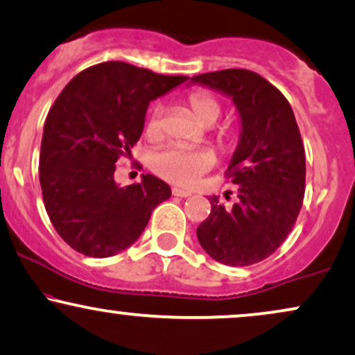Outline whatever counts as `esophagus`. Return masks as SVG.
I'll use <instances>...</instances> for the list:
<instances>
[{"instance_id": "34e87169", "label": "esophagus", "mask_w": 355, "mask_h": 355, "mask_svg": "<svg viewBox=\"0 0 355 355\" xmlns=\"http://www.w3.org/2000/svg\"><path fill=\"white\" fill-rule=\"evenodd\" d=\"M172 193L175 196H180V198H187V196H191V191L183 190V189H177V187H175V189L172 190Z\"/></svg>"}]
</instances>
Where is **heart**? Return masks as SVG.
<instances>
[{"mask_svg":"<svg viewBox=\"0 0 355 355\" xmlns=\"http://www.w3.org/2000/svg\"><path fill=\"white\" fill-rule=\"evenodd\" d=\"M189 104L196 121L203 125H211L218 121L221 107L218 101L205 92L191 94ZM147 134L159 137L162 134V109H153L147 122ZM215 165V157L210 150H189V148L170 145L155 152L152 157V166L165 180L178 185H195L203 173Z\"/></svg>","mask_w":355,"mask_h":355,"instance_id":"obj_1","label":"heart"}]
</instances>
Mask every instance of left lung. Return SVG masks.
Segmentation results:
<instances>
[{
  "instance_id": "8db88e82",
  "label": "left lung",
  "mask_w": 355,
  "mask_h": 355,
  "mask_svg": "<svg viewBox=\"0 0 355 355\" xmlns=\"http://www.w3.org/2000/svg\"><path fill=\"white\" fill-rule=\"evenodd\" d=\"M230 97L240 114V140L226 173L238 185L233 207L211 196L210 216L196 228L200 245L228 266H250L275 253L302 207L306 155L289 102L275 85L248 69L191 78Z\"/></svg>"
}]
</instances>
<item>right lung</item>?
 <instances>
[{
  "label": "right lung",
  "mask_w": 355,
  "mask_h": 355,
  "mask_svg": "<svg viewBox=\"0 0 355 355\" xmlns=\"http://www.w3.org/2000/svg\"><path fill=\"white\" fill-rule=\"evenodd\" d=\"M187 79L109 61L79 72L59 94L44 122L40 183L51 223L72 250L121 253L170 198V187L150 173L119 185L115 162L142 135L148 104Z\"/></svg>",
  "instance_id": "right-lung-1"
}]
</instances>
